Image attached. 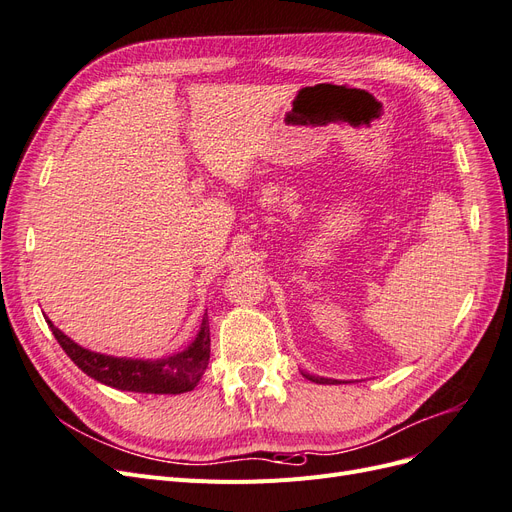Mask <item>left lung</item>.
<instances>
[{"label":"left lung","mask_w":512,"mask_h":512,"mask_svg":"<svg viewBox=\"0 0 512 512\" xmlns=\"http://www.w3.org/2000/svg\"><path fill=\"white\" fill-rule=\"evenodd\" d=\"M305 378H309L312 382H318V384H335L337 380H329V378H318V376H307V374H303Z\"/></svg>","instance_id":"8db88e82"}]
</instances>
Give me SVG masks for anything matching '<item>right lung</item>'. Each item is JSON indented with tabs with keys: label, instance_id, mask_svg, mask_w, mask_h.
Wrapping results in <instances>:
<instances>
[{
	"label": "right lung",
	"instance_id": "obj_1",
	"mask_svg": "<svg viewBox=\"0 0 512 512\" xmlns=\"http://www.w3.org/2000/svg\"><path fill=\"white\" fill-rule=\"evenodd\" d=\"M46 322H49L59 346L79 365V369H83L89 378L119 391L156 395H179L192 391L209 363L211 337L207 314L194 342L185 350L160 361L117 359V356L85 350L79 344H74L68 335L61 333L49 318H46Z\"/></svg>",
	"mask_w": 512,
	"mask_h": 512
}]
</instances>
